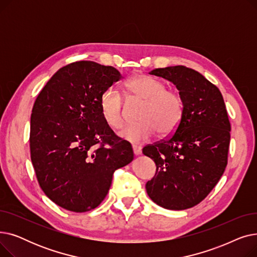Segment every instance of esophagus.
Returning a JSON list of instances; mask_svg holds the SVG:
<instances>
[{
	"label": "esophagus",
	"mask_w": 257,
	"mask_h": 257,
	"mask_svg": "<svg viewBox=\"0 0 257 257\" xmlns=\"http://www.w3.org/2000/svg\"><path fill=\"white\" fill-rule=\"evenodd\" d=\"M132 149H133L134 155L138 156V155H141V154H142V148H141V147H139V146H133Z\"/></svg>",
	"instance_id": "34e87169"
}]
</instances>
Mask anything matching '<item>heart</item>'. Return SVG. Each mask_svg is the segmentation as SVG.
<instances>
[{"label": "heart", "instance_id": "heart-1", "mask_svg": "<svg viewBox=\"0 0 257 257\" xmlns=\"http://www.w3.org/2000/svg\"><path fill=\"white\" fill-rule=\"evenodd\" d=\"M161 80L148 75H138L127 81L126 88L133 99L144 101L139 117L140 123L125 127L119 138L132 144H142L151 139L156 131L160 136L171 134L179 126L184 103L180 94L166 89ZM100 110L105 123L118 129L124 121V100L113 87L104 90L100 97Z\"/></svg>", "mask_w": 257, "mask_h": 257}]
</instances>
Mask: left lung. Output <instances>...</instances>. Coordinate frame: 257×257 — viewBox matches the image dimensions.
<instances>
[{
    "label": "left lung",
    "mask_w": 257,
    "mask_h": 257,
    "mask_svg": "<svg viewBox=\"0 0 257 257\" xmlns=\"http://www.w3.org/2000/svg\"><path fill=\"white\" fill-rule=\"evenodd\" d=\"M149 74L176 85L184 110L172 137L143 149L156 165L154 177L146 183L147 194L167 209L191 208L211 192L227 166L231 127L224 99L203 75L184 65Z\"/></svg>",
    "instance_id": "obj_1"
}]
</instances>
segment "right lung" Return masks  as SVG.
Listing matches in <instances>:
<instances>
[{
  "label": "right lung",
  "mask_w": 257,
  "mask_h": 257,
  "mask_svg": "<svg viewBox=\"0 0 257 257\" xmlns=\"http://www.w3.org/2000/svg\"><path fill=\"white\" fill-rule=\"evenodd\" d=\"M121 78L112 66L77 61L59 69L35 100L30 152L38 183L58 206L89 211L106 197L132 148L102 117L100 97Z\"/></svg>",
  "instance_id": "obj_1"
}]
</instances>
